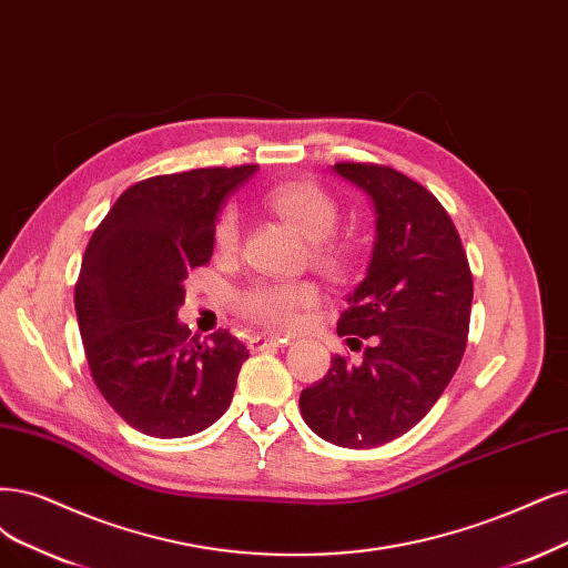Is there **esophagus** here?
<instances>
[{"label": "esophagus", "mask_w": 568, "mask_h": 568, "mask_svg": "<svg viewBox=\"0 0 568 568\" xmlns=\"http://www.w3.org/2000/svg\"><path fill=\"white\" fill-rule=\"evenodd\" d=\"M287 339L276 337V334H255V337H250V348L252 351H264V348H273V346H281Z\"/></svg>", "instance_id": "esophagus-1"}]
</instances>
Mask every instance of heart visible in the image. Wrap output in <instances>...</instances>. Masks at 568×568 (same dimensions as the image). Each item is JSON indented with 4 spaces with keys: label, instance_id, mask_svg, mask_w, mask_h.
I'll list each match as a JSON object with an SVG mask.
<instances>
[{
    "label": "heart",
    "instance_id": "obj_1",
    "mask_svg": "<svg viewBox=\"0 0 568 568\" xmlns=\"http://www.w3.org/2000/svg\"><path fill=\"white\" fill-rule=\"evenodd\" d=\"M264 203L287 220L311 243V257L327 273H342L348 250L334 239L339 224V203L316 182H278L264 192ZM241 217L236 207H224L215 222V245L222 252L239 247ZM318 292L306 281H260L245 287L236 306L245 318L268 327H290L297 313L316 302Z\"/></svg>",
    "mask_w": 568,
    "mask_h": 568
}]
</instances>
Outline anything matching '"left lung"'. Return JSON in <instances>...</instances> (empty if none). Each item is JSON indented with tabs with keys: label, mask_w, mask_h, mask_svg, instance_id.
<instances>
[{
	"label": "left lung",
	"mask_w": 568,
	"mask_h": 568,
	"mask_svg": "<svg viewBox=\"0 0 568 568\" xmlns=\"http://www.w3.org/2000/svg\"><path fill=\"white\" fill-rule=\"evenodd\" d=\"M372 199L376 239L365 281L353 290L337 334L358 365L334 355L304 388L306 426L332 445L367 449L414 428L464 358L473 273L458 231L426 186L376 163H334Z\"/></svg>",
	"instance_id": "obj_1"
}]
</instances>
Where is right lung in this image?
Here are the masks:
<instances>
[{"label": "right lung", "mask_w": 568, "mask_h": 568, "mask_svg": "<svg viewBox=\"0 0 568 568\" xmlns=\"http://www.w3.org/2000/svg\"><path fill=\"white\" fill-rule=\"evenodd\" d=\"M257 163L142 180L93 231L74 308L93 382L135 430L186 437L234 397L250 351L229 329L205 342L178 321L189 271L213 257L215 220Z\"/></svg>", "instance_id": "1"}]
</instances>
